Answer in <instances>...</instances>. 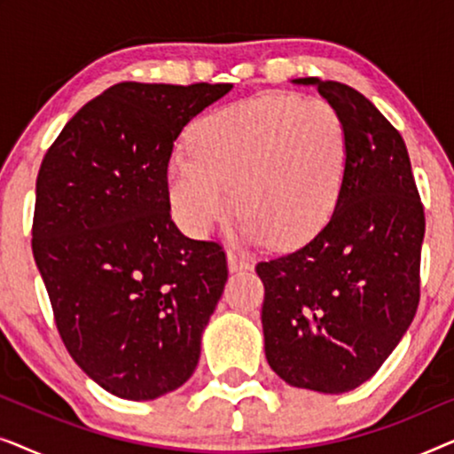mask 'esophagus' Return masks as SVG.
I'll use <instances>...</instances> for the list:
<instances>
[{"label": "esophagus", "instance_id": "1", "mask_svg": "<svg viewBox=\"0 0 454 454\" xmlns=\"http://www.w3.org/2000/svg\"><path fill=\"white\" fill-rule=\"evenodd\" d=\"M227 262L231 270H241V269H247V266H250V262H247V258L244 256V254H238V252H229Z\"/></svg>", "mask_w": 454, "mask_h": 454}]
</instances>
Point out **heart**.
<instances>
[{
  "mask_svg": "<svg viewBox=\"0 0 454 454\" xmlns=\"http://www.w3.org/2000/svg\"><path fill=\"white\" fill-rule=\"evenodd\" d=\"M349 167L343 115L325 98L262 95L210 111L190 129V151L167 169L173 215L204 238L235 208L241 238L301 246L337 208Z\"/></svg>",
  "mask_w": 454,
  "mask_h": 454,
  "instance_id": "obj_1",
  "label": "heart"
}]
</instances>
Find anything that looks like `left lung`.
Wrapping results in <instances>:
<instances>
[{"mask_svg": "<svg viewBox=\"0 0 454 454\" xmlns=\"http://www.w3.org/2000/svg\"><path fill=\"white\" fill-rule=\"evenodd\" d=\"M294 82L314 84L343 115L349 167L318 235L256 264L264 353L291 387L339 395L376 374L418 312L424 204L405 142L362 92Z\"/></svg>", "mask_w": 454, "mask_h": 454, "instance_id": "8db88e82", "label": "left lung"}]
</instances>
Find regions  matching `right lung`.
I'll list each match as a JSON object with an SVG mask.
<instances>
[{"label": "right lung", "instance_id": "add662e5", "mask_svg": "<svg viewBox=\"0 0 454 454\" xmlns=\"http://www.w3.org/2000/svg\"><path fill=\"white\" fill-rule=\"evenodd\" d=\"M231 84L120 82L43 159L33 254L55 326L107 393L151 401L194 374L227 281L225 250L171 221L167 169L185 123Z\"/></svg>", "mask_w": 454, "mask_h": 454}]
</instances>
